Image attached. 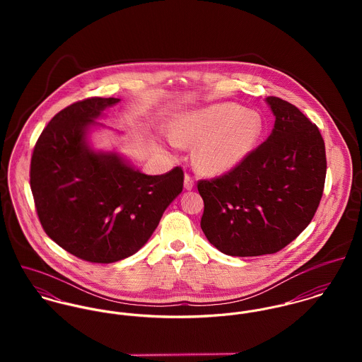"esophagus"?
<instances>
[{"label": "esophagus", "instance_id": "esophagus-1", "mask_svg": "<svg viewBox=\"0 0 362 362\" xmlns=\"http://www.w3.org/2000/svg\"><path fill=\"white\" fill-rule=\"evenodd\" d=\"M184 188H185L187 191H191V189L194 188V180H192V177L188 175V174H185V177H184Z\"/></svg>", "mask_w": 362, "mask_h": 362}]
</instances>
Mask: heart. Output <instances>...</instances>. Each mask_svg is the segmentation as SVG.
Here are the masks:
<instances>
[{
	"label": "heart",
	"mask_w": 362,
	"mask_h": 362,
	"mask_svg": "<svg viewBox=\"0 0 362 362\" xmlns=\"http://www.w3.org/2000/svg\"><path fill=\"white\" fill-rule=\"evenodd\" d=\"M257 111L235 103H217L184 114L171 128L170 139L180 146H195L194 164L209 177L224 175L251 155L262 134Z\"/></svg>",
	"instance_id": "1"
}]
</instances>
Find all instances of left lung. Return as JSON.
Listing matches in <instances>:
<instances>
[{
  "instance_id": "left-lung-1",
  "label": "left lung",
  "mask_w": 362,
  "mask_h": 362,
  "mask_svg": "<svg viewBox=\"0 0 362 362\" xmlns=\"http://www.w3.org/2000/svg\"><path fill=\"white\" fill-rule=\"evenodd\" d=\"M274 115L269 138L228 174L201 181V220L209 243L230 257L274 254L296 240L319 206L325 142L293 104L266 98Z\"/></svg>"
}]
</instances>
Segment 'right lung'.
<instances>
[{"label": "right lung", "mask_w": 362, "mask_h": 362, "mask_svg": "<svg viewBox=\"0 0 362 362\" xmlns=\"http://www.w3.org/2000/svg\"><path fill=\"white\" fill-rule=\"evenodd\" d=\"M119 103L92 98L52 117L35 146L30 188L46 234L66 252L112 263L138 252L168 205L181 194L184 173L148 175L112 151L95 149L96 119Z\"/></svg>", "instance_id": "obj_1"}]
</instances>
